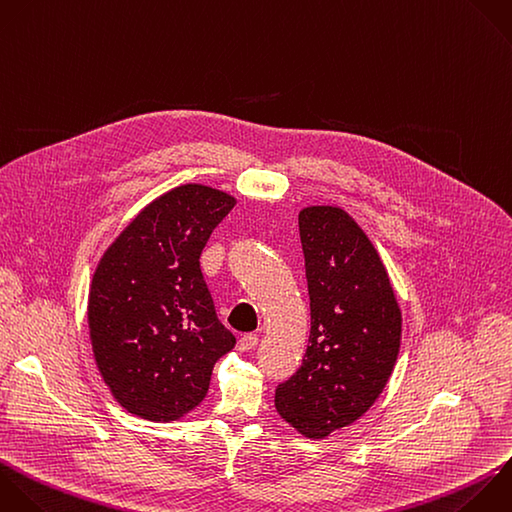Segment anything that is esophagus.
Segmentation results:
<instances>
[{"label":"esophagus","mask_w":512,"mask_h":512,"mask_svg":"<svg viewBox=\"0 0 512 512\" xmlns=\"http://www.w3.org/2000/svg\"><path fill=\"white\" fill-rule=\"evenodd\" d=\"M256 344H258V336H256V334H244V336L238 338V350H240V352H248V350H252Z\"/></svg>","instance_id":"obj_1"}]
</instances>
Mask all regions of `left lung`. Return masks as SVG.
<instances>
[{"mask_svg": "<svg viewBox=\"0 0 512 512\" xmlns=\"http://www.w3.org/2000/svg\"><path fill=\"white\" fill-rule=\"evenodd\" d=\"M310 294V338L276 410L306 438L358 420L384 390L400 348L402 316L388 272L364 230L336 206L298 214Z\"/></svg>", "mask_w": 512, "mask_h": 512, "instance_id": "1", "label": "left lung"}]
</instances>
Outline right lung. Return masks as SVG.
<instances>
[{
    "label": "right lung",
    "mask_w": 512,
    "mask_h": 512,
    "mask_svg": "<svg viewBox=\"0 0 512 512\" xmlns=\"http://www.w3.org/2000/svg\"><path fill=\"white\" fill-rule=\"evenodd\" d=\"M236 200L202 184L150 202L104 252L88 298L92 350L114 398L132 414L178 420L236 344L218 320L200 254Z\"/></svg>",
    "instance_id": "add662e5"
}]
</instances>
